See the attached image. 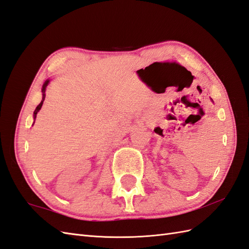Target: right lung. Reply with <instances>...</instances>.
Wrapping results in <instances>:
<instances>
[{
	"instance_id": "obj_1",
	"label": "right lung",
	"mask_w": 249,
	"mask_h": 249,
	"mask_svg": "<svg viewBox=\"0 0 249 249\" xmlns=\"http://www.w3.org/2000/svg\"><path fill=\"white\" fill-rule=\"evenodd\" d=\"M49 82H50V80L48 79V80H46L45 82H44V84H43V86H42V101H41V103L36 106V110L34 111V120L36 121V114H37V112L40 111V109H41V107H42V105H43V102H44V100H45V91H46V87L48 86V84H49ZM35 123V122H34Z\"/></svg>"
}]
</instances>
